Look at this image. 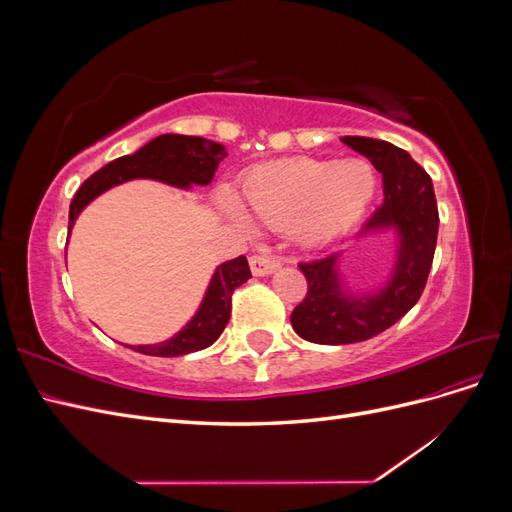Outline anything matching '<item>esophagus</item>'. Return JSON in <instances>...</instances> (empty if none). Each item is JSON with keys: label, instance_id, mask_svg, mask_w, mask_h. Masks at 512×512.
Segmentation results:
<instances>
[{"label": "esophagus", "instance_id": "obj_1", "mask_svg": "<svg viewBox=\"0 0 512 512\" xmlns=\"http://www.w3.org/2000/svg\"><path fill=\"white\" fill-rule=\"evenodd\" d=\"M250 267H252V273L262 277V275H271L273 271L280 269V260H275L267 254H254L250 258Z\"/></svg>", "mask_w": 512, "mask_h": 512}]
</instances>
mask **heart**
Listing matches in <instances>:
<instances>
[{
	"mask_svg": "<svg viewBox=\"0 0 512 512\" xmlns=\"http://www.w3.org/2000/svg\"><path fill=\"white\" fill-rule=\"evenodd\" d=\"M247 213L260 224L290 228L299 243H329L361 218L376 194V173L365 160L297 158L260 166L241 183ZM224 207L237 215L232 200Z\"/></svg>",
	"mask_w": 512,
	"mask_h": 512,
	"instance_id": "b5f03b06",
	"label": "heart"
}]
</instances>
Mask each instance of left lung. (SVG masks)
<instances>
[{
	"mask_svg": "<svg viewBox=\"0 0 512 512\" xmlns=\"http://www.w3.org/2000/svg\"><path fill=\"white\" fill-rule=\"evenodd\" d=\"M342 141L382 173L384 203L363 232L395 228L399 247L389 282L374 294H352L342 288L339 254L299 262L307 294L290 314L292 329L307 342L324 346L365 342L410 312L425 290L440 224L431 177L404 149L367 136H344Z\"/></svg>",
	"mask_w": 512,
	"mask_h": 512,
	"instance_id": "left-lung-1",
	"label": "left lung"
}]
</instances>
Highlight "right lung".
I'll return each mask as SVG.
<instances>
[{"mask_svg":"<svg viewBox=\"0 0 512 512\" xmlns=\"http://www.w3.org/2000/svg\"><path fill=\"white\" fill-rule=\"evenodd\" d=\"M226 158V149L220 143L207 141L200 136L183 134H162L153 138L145 147L138 149L132 156H123L111 164L102 166L98 173L91 175L79 190H76L70 203L68 232L74 226L79 213L102 192L113 185H119L130 179H156L175 188L188 190L190 185L211 183L215 170ZM250 265L247 258L239 256L222 262L215 269L207 294L200 303L194 318L175 335L160 344L149 346H130L136 352L149 356H181L196 350L209 348L218 339L228 324L232 292L250 280Z\"/></svg>","mask_w":512,"mask_h":512,"instance_id":"right-lung-1","label":"right lung"}]
</instances>
